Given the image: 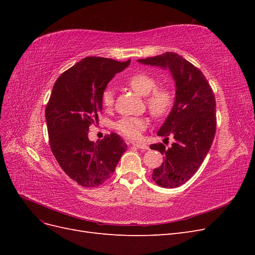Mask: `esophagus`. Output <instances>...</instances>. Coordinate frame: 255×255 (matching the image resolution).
<instances>
[{
  "instance_id": "34e87169",
  "label": "esophagus",
  "mask_w": 255,
  "mask_h": 255,
  "mask_svg": "<svg viewBox=\"0 0 255 255\" xmlns=\"http://www.w3.org/2000/svg\"><path fill=\"white\" fill-rule=\"evenodd\" d=\"M134 146L138 149H141V150H149V145L145 144V143H133Z\"/></svg>"
}]
</instances>
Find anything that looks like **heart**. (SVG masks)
<instances>
[{"label":"heart","mask_w":255,"mask_h":255,"mask_svg":"<svg viewBox=\"0 0 255 255\" xmlns=\"http://www.w3.org/2000/svg\"><path fill=\"white\" fill-rule=\"evenodd\" d=\"M128 86L139 96L145 97V104L154 117H164L171 111L174 97L172 91L163 86H157L158 82L154 76L138 72L130 75L127 80ZM101 102L106 111L113 109L115 103L114 91L107 88L103 91ZM149 121L142 117H123L115 125V128L128 139L137 140L141 137L143 130L146 129Z\"/></svg>","instance_id":"obj_1"}]
</instances>
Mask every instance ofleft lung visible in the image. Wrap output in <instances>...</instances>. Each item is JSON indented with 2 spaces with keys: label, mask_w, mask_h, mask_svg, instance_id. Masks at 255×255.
<instances>
[{
  "label": "left lung",
  "mask_w": 255,
  "mask_h": 255,
  "mask_svg": "<svg viewBox=\"0 0 255 255\" xmlns=\"http://www.w3.org/2000/svg\"><path fill=\"white\" fill-rule=\"evenodd\" d=\"M138 61L168 68L175 82L174 105L157 133L165 140L172 135L174 142L167 149L161 142L150 148L164 155L153 181L160 187H179L197 172L212 146L217 126L215 95L200 69L179 54L166 52Z\"/></svg>",
  "instance_id": "left-lung-1"
}]
</instances>
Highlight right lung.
Listing matches in <instances>:
<instances>
[{
	"label": "right lung",
	"instance_id": "1",
	"mask_svg": "<svg viewBox=\"0 0 255 255\" xmlns=\"http://www.w3.org/2000/svg\"><path fill=\"white\" fill-rule=\"evenodd\" d=\"M129 63L83 58L61 73L53 86L45 107L51 150L65 173L83 187H97L109 180L128 149L118 134L94 142L88 133L99 121L107 84Z\"/></svg>",
	"mask_w": 255,
	"mask_h": 255
}]
</instances>
